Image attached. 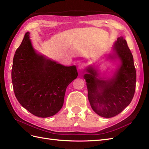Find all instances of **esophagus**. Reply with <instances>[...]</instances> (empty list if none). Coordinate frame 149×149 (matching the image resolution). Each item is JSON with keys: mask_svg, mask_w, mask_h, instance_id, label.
Masks as SVG:
<instances>
[{"mask_svg": "<svg viewBox=\"0 0 149 149\" xmlns=\"http://www.w3.org/2000/svg\"><path fill=\"white\" fill-rule=\"evenodd\" d=\"M84 68V64L83 63H79V65H78V68L80 70H83Z\"/></svg>", "mask_w": 149, "mask_h": 149, "instance_id": "obj_1", "label": "esophagus"}]
</instances>
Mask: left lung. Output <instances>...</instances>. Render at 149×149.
Returning <instances> with one entry per match:
<instances>
[{"label": "left lung", "mask_w": 149, "mask_h": 149, "mask_svg": "<svg viewBox=\"0 0 149 149\" xmlns=\"http://www.w3.org/2000/svg\"><path fill=\"white\" fill-rule=\"evenodd\" d=\"M106 59L115 61L116 68L110 75L101 76L99 66L89 65L84 75L88 98L98 115L111 118L131 103L134 97L136 73L133 56L123 37L117 38Z\"/></svg>", "instance_id": "8db88e82"}]
</instances>
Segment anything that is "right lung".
<instances>
[{
  "mask_svg": "<svg viewBox=\"0 0 149 149\" xmlns=\"http://www.w3.org/2000/svg\"><path fill=\"white\" fill-rule=\"evenodd\" d=\"M27 32L16 50L11 71L15 97L33 115L46 118L61 109L66 89L77 78L76 66H65L37 52Z\"/></svg>",
  "mask_w": 149,
  "mask_h": 149,
  "instance_id": "add662e5",
  "label": "right lung"
}]
</instances>
